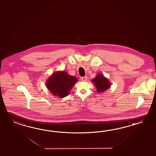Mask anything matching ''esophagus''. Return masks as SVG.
Here are the masks:
<instances>
[{"label": "esophagus", "instance_id": "1", "mask_svg": "<svg viewBox=\"0 0 156 156\" xmlns=\"http://www.w3.org/2000/svg\"><path fill=\"white\" fill-rule=\"evenodd\" d=\"M87 79V76H83V77H81L80 78V80L82 81H86Z\"/></svg>", "mask_w": 156, "mask_h": 156}]
</instances>
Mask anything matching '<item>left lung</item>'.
Masks as SVG:
<instances>
[{"instance_id":"8db88e82","label":"left lung","mask_w":156,"mask_h":156,"mask_svg":"<svg viewBox=\"0 0 156 156\" xmlns=\"http://www.w3.org/2000/svg\"><path fill=\"white\" fill-rule=\"evenodd\" d=\"M91 82L94 83L98 93H102L103 92L106 91L110 88L111 86V83L109 80L101 74H97L94 79L91 80Z\"/></svg>"}]
</instances>
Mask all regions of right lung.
I'll return each instance as SVG.
<instances>
[{
  "label": "right lung",
  "mask_w": 156,
  "mask_h": 156,
  "mask_svg": "<svg viewBox=\"0 0 156 156\" xmlns=\"http://www.w3.org/2000/svg\"><path fill=\"white\" fill-rule=\"evenodd\" d=\"M78 80L66 71H56L46 80L47 89L55 96L64 98L70 94V91Z\"/></svg>",
  "instance_id": "1"
}]
</instances>
